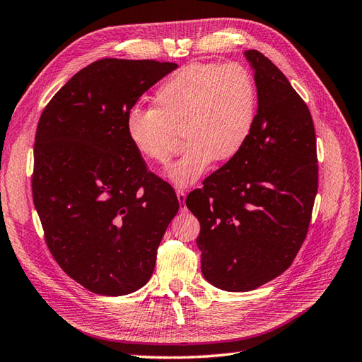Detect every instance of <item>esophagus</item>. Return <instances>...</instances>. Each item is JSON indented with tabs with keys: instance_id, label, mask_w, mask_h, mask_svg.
I'll return each mask as SVG.
<instances>
[{
	"instance_id": "1",
	"label": "esophagus",
	"mask_w": 362,
	"mask_h": 362,
	"mask_svg": "<svg viewBox=\"0 0 362 362\" xmlns=\"http://www.w3.org/2000/svg\"><path fill=\"white\" fill-rule=\"evenodd\" d=\"M175 194H177V199H179V203H180V209L185 211V209H187V205H185V197H187V192H185L183 188H177Z\"/></svg>"
}]
</instances>
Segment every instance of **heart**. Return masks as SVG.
<instances>
[{"instance_id":"obj_1","label":"heart","mask_w":362,"mask_h":362,"mask_svg":"<svg viewBox=\"0 0 362 362\" xmlns=\"http://www.w3.org/2000/svg\"><path fill=\"white\" fill-rule=\"evenodd\" d=\"M255 115L257 87L245 66L191 64L157 87L151 108L128 111L125 134L144 160L165 165L183 129L189 144L166 175L175 187H188L217 159L228 162L243 150Z\"/></svg>"}]
</instances>
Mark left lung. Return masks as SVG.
Returning a JSON list of instances; mask_svg holds the SVG:
<instances>
[{"label":"left lung","mask_w":362,"mask_h":362,"mask_svg":"<svg viewBox=\"0 0 362 362\" xmlns=\"http://www.w3.org/2000/svg\"><path fill=\"white\" fill-rule=\"evenodd\" d=\"M258 108L243 150L188 194L200 221L202 274L228 292L254 291L281 275L308 235L318 191L310 111L275 64L258 50Z\"/></svg>","instance_id":"8db88e82"}]
</instances>
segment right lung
Segmentation results:
<instances>
[{
  "label": "right lung",
  "mask_w": 362,
  "mask_h": 362,
  "mask_svg": "<svg viewBox=\"0 0 362 362\" xmlns=\"http://www.w3.org/2000/svg\"><path fill=\"white\" fill-rule=\"evenodd\" d=\"M174 62L105 58L78 71L44 108L32 192L54 260L99 295L136 292L179 211L170 183L146 170L125 117Z\"/></svg>",
  "instance_id": "obj_1"
}]
</instances>
